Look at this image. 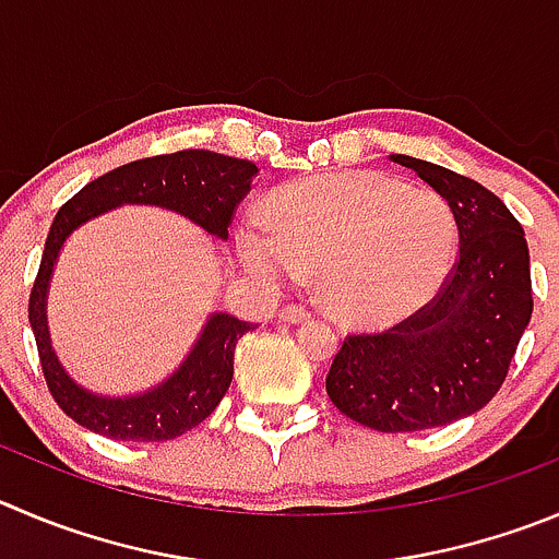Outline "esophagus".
Returning a JSON list of instances; mask_svg holds the SVG:
<instances>
[{
  "mask_svg": "<svg viewBox=\"0 0 559 559\" xmlns=\"http://www.w3.org/2000/svg\"><path fill=\"white\" fill-rule=\"evenodd\" d=\"M278 320L281 322H306L311 320V309L309 306H284L278 311Z\"/></svg>",
  "mask_w": 559,
  "mask_h": 559,
  "instance_id": "esophagus-1",
  "label": "esophagus"
}]
</instances>
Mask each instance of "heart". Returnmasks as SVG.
<instances>
[{
  "instance_id": "1",
  "label": "heart",
  "mask_w": 559,
  "mask_h": 559,
  "mask_svg": "<svg viewBox=\"0 0 559 559\" xmlns=\"http://www.w3.org/2000/svg\"><path fill=\"white\" fill-rule=\"evenodd\" d=\"M457 223L436 192L378 174L320 176L278 192L237 231L245 267L281 284L320 270L328 304L353 320H391L425 304L450 273Z\"/></svg>"
}]
</instances>
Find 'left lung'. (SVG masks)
<instances>
[{
	"label": "left lung",
	"instance_id": "8db88e82",
	"mask_svg": "<svg viewBox=\"0 0 559 559\" xmlns=\"http://www.w3.org/2000/svg\"><path fill=\"white\" fill-rule=\"evenodd\" d=\"M391 162L447 198L457 259L414 314L344 338L325 391L358 425L414 432L472 416L502 389L532 317L530 250L513 212L479 181L405 154Z\"/></svg>",
	"mask_w": 559,
	"mask_h": 559
}]
</instances>
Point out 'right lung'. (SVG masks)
Returning a JSON list of instances; mask_svg holds the SVG:
<instances>
[{
  "mask_svg": "<svg viewBox=\"0 0 559 559\" xmlns=\"http://www.w3.org/2000/svg\"><path fill=\"white\" fill-rule=\"evenodd\" d=\"M255 174L259 168L248 159H234L206 148H185L176 154L127 162L121 168L93 179L62 203L46 237L38 275L29 292V325L51 397L76 425L115 441H170L192 430L217 408L228 391L237 342L255 325L231 314H215L168 383L156 385L140 397H96L62 372L51 353L46 328V286L68 234L121 203H154L181 212L217 239H228V226L234 223L237 206L248 195L250 179Z\"/></svg>",
  "mask_w": 559,
  "mask_h": 559,
  "instance_id": "right-lung-1",
  "label": "right lung"
}]
</instances>
